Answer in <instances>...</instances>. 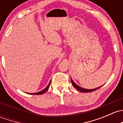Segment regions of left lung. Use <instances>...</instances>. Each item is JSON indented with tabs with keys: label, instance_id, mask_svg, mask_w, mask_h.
Instances as JSON below:
<instances>
[{
	"label": "left lung",
	"instance_id": "left-lung-1",
	"mask_svg": "<svg viewBox=\"0 0 123 123\" xmlns=\"http://www.w3.org/2000/svg\"><path fill=\"white\" fill-rule=\"evenodd\" d=\"M71 82H72V85H73V86H74V87L75 88L77 89V90H78V91H81V92H92V91H95V90H97V89L99 88H101L102 86H99V87L97 88L91 89V90H88V89H84V88H82L80 87V86H79L78 85L76 84L74 82V81L72 80V79H71Z\"/></svg>",
	"mask_w": 123,
	"mask_h": 123
}]
</instances>
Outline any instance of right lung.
I'll return each mask as SVG.
<instances>
[{
	"label": "right lung",
	"mask_w": 123,
	"mask_h": 123,
	"mask_svg": "<svg viewBox=\"0 0 123 123\" xmlns=\"http://www.w3.org/2000/svg\"><path fill=\"white\" fill-rule=\"evenodd\" d=\"M51 80L50 81L49 83V84L48 85V86H46V88L44 89V90H42L41 91H39V92H37V93H29V94H32V95H41V94H43V93H45V92H46V91H48V90L49 89V85H50V84H51Z\"/></svg>",
	"instance_id": "right-lung-1"
}]
</instances>
